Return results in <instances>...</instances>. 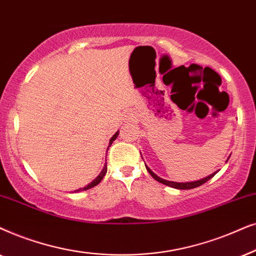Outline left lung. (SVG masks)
<instances>
[{
  "instance_id": "1",
  "label": "left lung",
  "mask_w": 256,
  "mask_h": 256,
  "mask_svg": "<svg viewBox=\"0 0 256 256\" xmlns=\"http://www.w3.org/2000/svg\"><path fill=\"white\" fill-rule=\"evenodd\" d=\"M228 159H230V156H228ZM228 159H227V160H228ZM145 166H146V165H145ZM146 170H148L150 174H151V176H153V178H154V179L156 180V182H162V184H164V185H166V186L173 187V188H178V190H190V188H196V187H198V186H202V184H205L206 182H208V180H210V178H213V176H216V173H218V171H216V172H214V173H212V174H210L208 176H206V178L200 179V180H196V182H170V180H165V179L160 178V176H156V173L153 172L151 168H148V166H146Z\"/></svg>"
}]
</instances>
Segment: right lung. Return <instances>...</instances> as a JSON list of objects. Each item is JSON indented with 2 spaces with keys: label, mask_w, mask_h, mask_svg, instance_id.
I'll return each instance as SVG.
<instances>
[{
  "label": "right lung",
  "mask_w": 256,
  "mask_h": 256,
  "mask_svg": "<svg viewBox=\"0 0 256 256\" xmlns=\"http://www.w3.org/2000/svg\"><path fill=\"white\" fill-rule=\"evenodd\" d=\"M118 134H119V131H117L114 136H112L111 139H110V142H108V148H110L112 142H114V140H116V138L118 137ZM106 152H108V151H106ZM106 171H108V166H106V162H105V165H104L103 170H102V172L100 173V174H98V176H97L96 179L92 180V182H91L90 184H88V185H86L85 187H83V188L76 190H74V192H80V190H88V188H92V187H94L96 185H98V184H100V182H102V179L104 178V176L106 174Z\"/></svg>",
  "instance_id": "right-lung-1"
}]
</instances>
